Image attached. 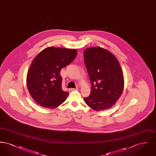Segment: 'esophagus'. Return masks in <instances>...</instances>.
<instances>
[{"instance_id":"34e87169","label":"esophagus","mask_w":156,"mask_h":156,"mask_svg":"<svg viewBox=\"0 0 156 156\" xmlns=\"http://www.w3.org/2000/svg\"><path fill=\"white\" fill-rule=\"evenodd\" d=\"M76 89H78V88H70V89H69L70 91H73V90H76Z\"/></svg>"}]
</instances>
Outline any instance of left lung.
<instances>
[{"label": "left lung", "instance_id": "1", "mask_svg": "<svg viewBox=\"0 0 156 156\" xmlns=\"http://www.w3.org/2000/svg\"><path fill=\"white\" fill-rule=\"evenodd\" d=\"M83 57L91 83L90 95L84 101L96 111L108 109L116 104L124 88L119 62L111 52L99 47L85 49Z\"/></svg>", "mask_w": 156, "mask_h": 156}]
</instances>
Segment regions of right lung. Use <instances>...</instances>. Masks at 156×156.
<instances>
[{
  "mask_svg": "<svg viewBox=\"0 0 156 156\" xmlns=\"http://www.w3.org/2000/svg\"><path fill=\"white\" fill-rule=\"evenodd\" d=\"M75 49L48 47L33 59L27 72L26 83L30 95L40 106L54 109L69 95L62 89L61 70L74 60Z\"/></svg>",
  "mask_w": 156,
  "mask_h": 156,
  "instance_id": "add662e5",
  "label": "right lung"
}]
</instances>
